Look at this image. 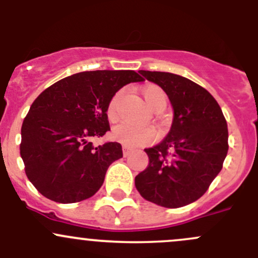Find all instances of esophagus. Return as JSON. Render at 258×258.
I'll return each mask as SVG.
<instances>
[{"mask_svg": "<svg viewBox=\"0 0 258 258\" xmlns=\"http://www.w3.org/2000/svg\"><path fill=\"white\" fill-rule=\"evenodd\" d=\"M122 151H123V156H124V157H127V156H128V155H131V152L134 150H132L131 147H128V146H123V147H122Z\"/></svg>", "mask_w": 258, "mask_h": 258, "instance_id": "1", "label": "esophagus"}]
</instances>
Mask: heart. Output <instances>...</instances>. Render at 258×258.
<instances>
[{
	"mask_svg": "<svg viewBox=\"0 0 258 258\" xmlns=\"http://www.w3.org/2000/svg\"><path fill=\"white\" fill-rule=\"evenodd\" d=\"M142 96H144L146 103L151 110L157 111L160 108L166 107L167 98H166L162 88L158 87V86H145L142 88ZM119 98H121V92H117L108 103L107 116L110 119H114L117 117V107H118ZM112 137L116 141L126 146H139L152 142L156 139V132L152 127L137 126V124L128 123V122H122V123L113 127Z\"/></svg>",
	"mask_w": 258,
	"mask_h": 258,
	"instance_id": "b5f03b06",
	"label": "heart"
}]
</instances>
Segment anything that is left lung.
I'll use <instances>...</instances> for the list:
<instances>
[{"instance_id": "8db88e82", "label": "left lung", "mask_w": 258, "mask_h": 258, "mask_svg": "<svg viewBox=\"0 0 258 258\" xmlns=\"http://www.w3.org/2000/svg\"><path fill=\"white\" fill-rule=\"evenodd\" d=\"M139 72L165 91L173 119L167 136L145 150L148 166L135 177V186L158 206H186L197 201L222 170L227 122L217 101L194 81L170 72Z\"/></svg>"}]
</instances>
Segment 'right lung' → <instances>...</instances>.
Instances as JSON below:
<instances>
[{
    "instance_id": "1",
    "label": "right lung",
    "mask_w": 258,
    "mask_h": 258,
    "mask_svg": "<svg viewBox=\"0 0 258 258\" xmlns=\"http://www.w3.org/2000/svg\"><path fill=\"white\" fill-rule=\"evenodd\" d=\"M145 81L131 70L86 71L57 81L30 107L21 128L26 176L41 195L59 204L92 197L122 146L95 147L90 139L110 131L107 107L118 90Z\"/></svg>"
}]
</instances>
